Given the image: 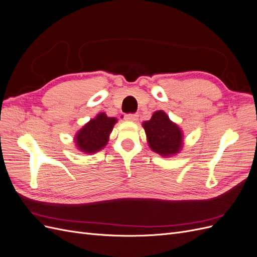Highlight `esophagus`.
Instances as JSON below:
<instances>
[{
    "instance_id": "34e87169",
    "label": "esophagus",
    "mask_w": 257,
    "mask_h": 257,
    "mask_svg": "<svg viewBox=\"0 0 257 257\" xmlns=\"http://www.w3.org/2000/svg\"><path fill=\"white\" fill-rule=\"evenodd\" d=\"M124 119H125L126 121L135 122L138 119V114H136V113H127V114H125V116H124Z\"/></svg>"
}]
</instances>
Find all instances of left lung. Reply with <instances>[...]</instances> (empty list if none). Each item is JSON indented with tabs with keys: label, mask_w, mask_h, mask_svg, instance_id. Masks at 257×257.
<instances>
[{
	"label": "left lung",
	"mask_w": 257,
	"mask_h": 257,
	"mask_svg": "<svg viewBox=\"0 0 257 257\" xmlns=\"http://www.w3.org/2000/svg\"><path fill=\"white\" fill-rule=\"evenodd\" d=\"M143 126L152 151L166 158L180 152L183 145L182 131L164 111H155L149 121L143 123Z\"/></svg>",
	"instance_id": "left-lung-1"
}]
</instances>
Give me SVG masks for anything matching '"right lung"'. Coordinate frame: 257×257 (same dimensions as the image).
<instances>
[{
  "instance_id": "add662e5",
  "label": "right lung",
  "mask_w": 257,
  "mask_h": 257,
  "mask_svg": "<svg viewBox=\"0 0 257 257\" xmlns=\"http://www.w3.org/2000/svg\"><path fill=\"white\" fill-rule=\"evenodd\" d=\"M115 123V118H109L105 112L98 113L76 134L77 149L84 153H95L102 150L107 145Z\"/></svg>"
}]
</instances>
